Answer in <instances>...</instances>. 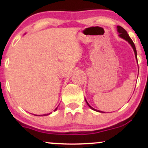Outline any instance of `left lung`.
Instances as JSON below:
<instances>
[{
	"label": "left lung",
	"instance_id": "left-lung-1",
	"mask_svg": "<svg viewBox=\"0 0 148 148\" xmlns=\"http://www.w3.org/2000/svg\"><path fill=\"white\" fill-rule=\"evenodd\" d=\"M117 30H118V33H119V36L121 37V38H123V39H124V40H126V41L128 42L129 43H130V45H131V46H132V47L134 49V53H135L136 59V60H137V52H136V47H135V45H134V43L133 42V41H132V40L130 38V37L129 36V35H128V33H127V32L125 29H124L123 27L120 26V25H118V26H117ZM85 100H86V103H87L88 106H89L90 108H91V109L94 110V111H97V112H101V111H98V110L95 109V108H93L90 105L89 103H88L87 100H86V99H85Z\"/></svg>",
	"mask_w": 148,
	"mask_h": 148
}]
</instances>
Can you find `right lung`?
<instances>
[{
    "label": "right lung",
    "mask_w": 148,
    "mask_h": 148,
    "mask_svg": "<svg viewBox=\"0 0 148 148\" xmlns=\"http://www.w3.org/2000/svg\"><path fill=\"white\" fill-rule=\"evenodd\" d=\"M57 108H58V107H57L56 108L55 110H54V111H56V110H57ZM51 113H47V114H45V115H49V114H51Z\"/></svg>",
    "instance_id": "add662e5"
}]
</instances>
